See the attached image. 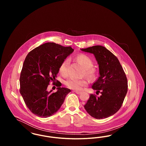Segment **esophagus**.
Instances as JSON below:
<instances>
[{"label":"esophagus","instance_id":"1","mask_svg":"<svg viewBox=\"0 0 146 146\" xmlns=\"http://www.w3.org/2000/svg\"><path fill=\"white\" fill-rule=\"evenodd\" d=\"M74 92H76V94H80L81 93V91H74Z\"/></svg>","mask_w":146,"mask_h":146}]
</instances>
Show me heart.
I'll list each match as a JSON object with an SVG mask.
<instances>
[{"mask_svg": "<svg viewBox=\"0 0 146 146\" xmlns=\"http://www.w3.org/2000/svg\"><path fill=\"white\" fill-rule=\"evenodd\" d=\"M76 59L85 68L86 76L91 79L94 78L95 70L92 68L94 63L90 58L84 54H79L76 56ZM70 63L69 58L65 59L61 63L60 67V72L63 75L65 76L67 74ZM64 84L66 86L70 89L76 90H80L83 86L86 85L87 82L85 80H77L74 78H70L65 81Z\"/></svg>", "mask_w": 146, "mask_h": 146, "instance_id": "b5f03b06", "label": "heart"}]
</instances>
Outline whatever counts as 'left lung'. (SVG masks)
I'll return each mask as SVG.
<instances>
[{
    "label": "left lung",
    "instance_id": "8db88e82",
    "mask_svg": "<svg viewBox=\"0 0 146 146\" xmlns=\"http://www.w3.org/2000/svg\"><path fill=\"white\" fill-rule=\"evenodd\" d=\"M92 54L98 64L100 76L92 86L96 91V97L90 95L85 104L86 111L93 118L101 119L114 115L120 108L127 91L125 72L117 57L110 51L100 45L80 49Z\"/></svg>",
    "mask_w": 146,
    "mask_h": 146
}]
</instances>
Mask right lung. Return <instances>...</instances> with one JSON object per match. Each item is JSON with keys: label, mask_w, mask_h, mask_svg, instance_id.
Segmentation results:
<instances>
[{"label": "right lung", "mask_w": 146, "mask_h": 146, "mask_svg": "<svg viewBox=\"0 0 146 146\" xmlns=\"http://www.w3.org/2000/svg\"><path fill=\"white\" fill-rule=\"evenodd\" d=\"M74 51L54 42H46L30 51L23 62L20 78V94L28 109L35 115L48 118L55 114L70 90L58 86L57 91H47L56 79L63 61Z\"/></svg>", "instance_id": "right-lung-1"}]
</instances>
